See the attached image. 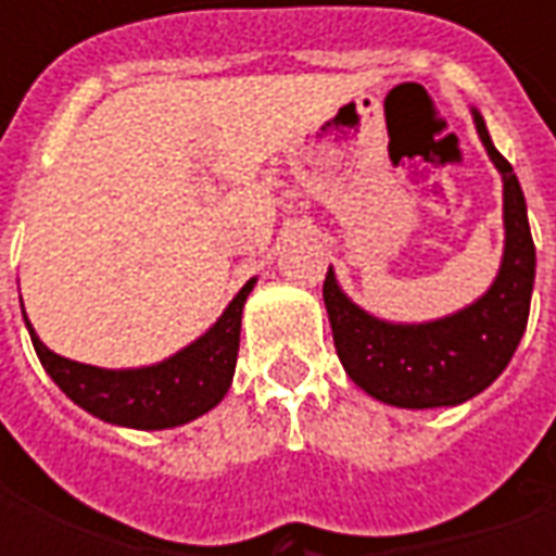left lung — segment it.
Returning a JSON list of instances; mask_svg holds the SVG:
<instances>
[{"instance_id":"left-lung-1","label":"left lung","mask_w":556,"mask_h":556,"mask_svg":"<svg viewBox=\"0 0 556 556\" xmlns=\"http://www.w3.org/2000/svg\"><path fill=\"white\" fill-rule=\"evenodd\" d=\"M470 115L503 181V258L485 294L458 313L405 325L366 313L342 291L333 267L327 270L325 306L339 361L363 393L393 408H453L479 396L501 378L525 337L536 279L527 202L479 110L470 106Z\"/></svg>"}]
</instances>
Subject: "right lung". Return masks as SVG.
Returning a JSON list of instances; mask_svg holds the SVG:
<instances>
[{"label": "right lung", "instance_id": "right-lung-1", "mask_svg": "<svg viewBox=\"0 0 556 556\" xmlns=\"http://www.w3.org/2000/svg\"><path fill=\"white\" fill-rule=\"evenodd\" d=\"M253 286L255 279H250L231 298L217 321L190 345L175 351L166 361L137 369H101L89 363L67 361L43 345L26 318V309L23 321L41 366L74 405L89 410L91 417L125 429H175L217 408L229 393L241 345L243 303Z\"/></svg>", "mask_w": 556, "mask_h": 556}]
</instances>
